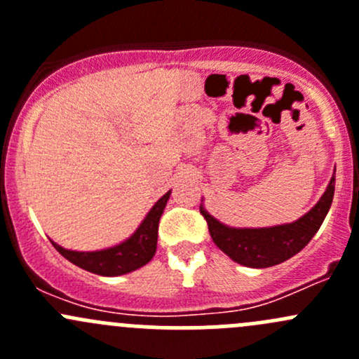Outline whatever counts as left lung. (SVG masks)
<instances>
[{
  "mask_svg": "<svg viewBox=\"0 0 359 359\" xmlns=\"http://www.w3.org/2000/svg\"><path fill=\"white\" fill-rule=\"evenodd\" d=\"M334 191L335 179L332 177L320 201L299 220L292 224H283V226L238 229V227L224 226L222 222L213 219L203 206H200V212L208 224L213 243L227 257H231L234 262L241 264V266L262 269V267L285 262L313 240L330 210Z\"/></svg>",
  "mask_w": 359,
  "mask_h": 359,
  "instance_id": "8db88e82",
  "label": "left lung"
}]
</instances>
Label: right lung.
Here are the masks:
<instances>
[{
  "mask_svg": "<svg viewBox=\"0 0 359 359\" xmlns=\"http://www.w3.org/2000/svg\"><path fill=\"white\" fill-rule=\"evenodd\" d=\"M170 193L172 191L163 194L156 201V205L149 210L142 224L137 227L135 233L116 247L99 250V252H74V250H66L52 241L53 247L57 248L60 255L66 257L69 262L93 274L119 276V274L132 273V271L146 266L156 253L158 224L170 198Z\"/></svg>",
  "mask_w": 359,
  "mask_h": 359,
  "instance_id": "obj_1",
  "label": "right lung"
}]
</instances>
